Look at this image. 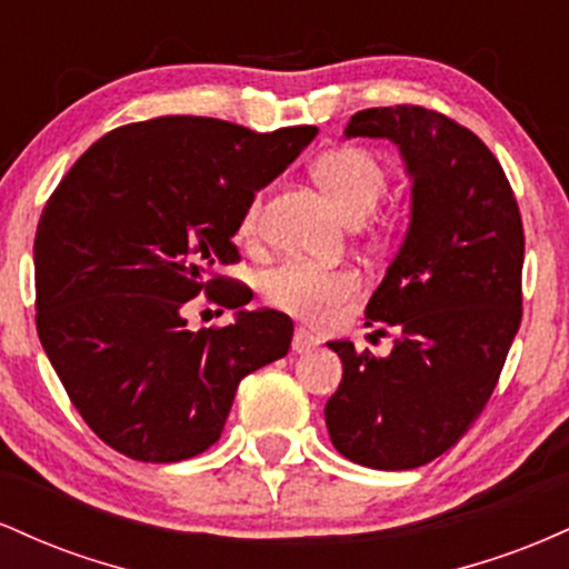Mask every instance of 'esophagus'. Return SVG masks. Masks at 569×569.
<instances>
[{
    "label": "esophagus",
    "instance_id": "1",
    "mask_svg": "<svg viewBox=\"0 0 569 569\" xmlns=\"http://www.w3.org/2000/svg\"><path fill=\"white\" fill-rule=\"evenodd\" d=\"M316 345H318L316 339L307 335L305 329L293 331V339H291V350H293V352H299V356H302V352H310L312 348H316Z\"/></svg>",
    "mask_w": 569,
    "mask_h": 569
}]
</instances>
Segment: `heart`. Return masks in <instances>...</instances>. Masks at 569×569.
<instances>
[{"instance_id":"heart-1","label":"heart","mask_w":569,"mask_h":569,"mask_svg":"<svg viewBox=\"0 0 569 569\" xmlns=\"http://www.w3.org/2000/svg\"><path fill=\"white\" fill-rule=\"evenodd\" d=\"M312 176L348 221L367 219L388 189L382 162L361 147H339L321 154ZM259 224V198L246 208L240 232L251 234ZM361 289V276L352 267H321L286 262L264 276V299L289 316L310 323H326Z\"/></svg>"}]
</instances>
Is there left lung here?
Instances as JSON below:
<instances>
[{
    "label": "left lung",
    "instance_id": "8db88e82",
    "mask_svg": "<svg viewBox=\"0 0 569 569\" xmlns=\"http://www.w3.org/2000/svg\"><path fill=\"white\" fill-rule=\"evenodd\" d=\"M345 136L396 143L411 221L367 305V326L396 331L393 350L377 358L348 339L329 342L342 382L326 403V428L358 466L407 471L457 443L498 385L521 323L525 230L500 162L447 114L407 103L363 109Z\"/></svg>",
    "mask_w": 569,
    "mask_h": 569
}]
</instances>
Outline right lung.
Masks as SVG:
<instances>
[{
    "instance_id": "obj_1",
    "label": "right lung",
    "mask_w": 569,
    "mask_h": 569,
    "mask_svg": "<svg viewBox=\"0 0 569 569\" xmlns=\"http://www.w3.org/2000/svg\"><path fill=\"white\" fill-rule=\"evenodd\" d=\"M316 133L189 114L130 122L50 194L34 238L37 335L82 420L120 455L206 452L240 380L289 352L291 318L243 310L246 286L213 270L238 262L232 238L253 194ZM200 290L239 310L230 327L186 331L180 310Z\"/></svg>"
}]
</instances>
